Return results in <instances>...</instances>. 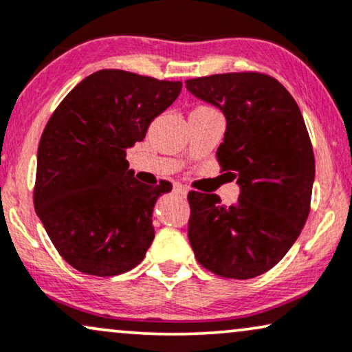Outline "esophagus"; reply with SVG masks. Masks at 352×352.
<instances>
[{
    "mask_svg": "<svg viewBox=\"0 0 352 352\" xmlns=\"http://www.w3.org/2000/svg\"><path fill=\"white\" fill-rule=\"evenodd\" d=\"M173 192H175L177 195H180V197H187L188 190H187V187H184V185L175 184V185H173Z\"/></svg>",
    "mask_w": 352,
    "mask_h": 352,
    "instance_id": "esophagus-1",
    "label": "esophagus"
}]
</instances>
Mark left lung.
Wrapping results in <instances>:
<instances>
[{
  "mask_svg": "<svg viewBox=\"0 0 352 352\" xmlns=\"http://www.w3.org/2000/svg\"><path fill=\"white\" fill-rule=\"evenodd\" d=\"M185 87L226 118L217 157L241 188L231 206L214 193H188L195 257L221 277H257L289 252L310 213L315 155L303 116L282 83L257 72L192 78Z\"/></svg>",
  "mask_w": 352,
  "mask_h": 352,
  "instance_id": "8db88e82",
  "label": "left lung"
}]
</instances>
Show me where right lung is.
Returning <instances> with one entry per match:
<instances>
[{
	"label": "right lung",
	"mask_w": 352,
	"mask_h": 352,
	"mask_svg": "<svg viewBox=\"0 0 352 352\" xmlns=\"http://www.w3.org/2000/svg\"><path fill=\"white\" fill-rule=\"evenodd\" d=\"M180 90L182 82L104 69L83 78L50 116L37 149L34 208L74 269L111 277L146 257L154 205L172 184L135 180L126 151Z\"/></svg>",
	"instance_id": "1"
}]
</instances>
